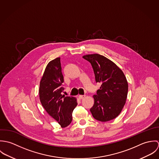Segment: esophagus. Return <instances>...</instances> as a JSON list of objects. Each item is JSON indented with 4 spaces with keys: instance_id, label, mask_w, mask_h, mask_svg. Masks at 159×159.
Masks as SVG:
<instances>
[{
    "instance_id": "obj_1",
    "label": "esophagus",
    "mask_w": 159,
    "mask_h": 159,
    "mask_svg": "<svg viewBox=\"0 0 159 159\" xmlns=\"http://www.w3.org/2000/svg\"><path fill=\"white\" fill-rule=\"evenodd\" d=\"M84 97H85V95H79V98H80V100H81V99H83Z\"/></svg>"
}]
</instances>
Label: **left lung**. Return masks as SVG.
<instances>
[{"label": "left lung", "instance_id": "1", "mask_svg": "<svg viewBox=\"0 0 159 159\" xmlns=\"http://www.w3.org/2000/svg\"><path fill=\"white\" fill-rule=\"evenodd\" d=\"M91 63L96 83H102L90 109L94 119L107 122L120 113L127 99L128 83L122 71L103 56L93 54L84 56Z\"/></svg>", "mask_w": 159, "mask_h": 159}]
</instances>
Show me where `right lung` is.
<instances>
[{
  "instance_id": "obj_1",
  "label": "right lung",
  "mask_w": 159,
  "mask_h": 159,
  "mask_svg": "<svg viewBox=\"0 0 159 159\" xmlns=\"http://www.w3.org/2000/svg\"><path fill=\"white\" fill-rule=\"evenodd\" d=\"M63 83L61 58L57 57L46 67L40 84L39 96L46 111L64 128L71 122L72 113L78 103L75 97L62 95Z\"/></svg>"
}]
</instances>
